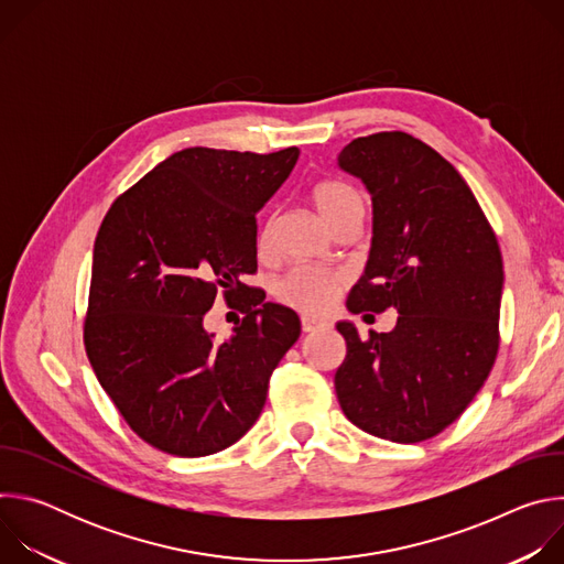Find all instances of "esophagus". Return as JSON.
<instances>
[{
  "instance_id": "esophagus-1",
  "label": "esophagus",
  "mask_w": 564,
  "mask_h": 564,
  "mask_svg": "<svg viewBox=\"0 0 564 564\" xmlns=\"http://www.w3.org/2000/svg\"><path fill=\"white\" fill-rule=\"evenodd\" d=\"M326 326H328L326 321H321V318H314V316H307V314L301 316L303 333H314V330H321V328H326Z\"/></svg>"
}]
</instances>
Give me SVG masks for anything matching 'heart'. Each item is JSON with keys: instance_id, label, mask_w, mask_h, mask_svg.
I'll return each instance as SVG.
<instances>
[{"instance_id": "b5f03b06", "label": "heart", "mask_w": 564, "mask_h": 564, "mask_svg": "<svg viewBox=\"0 0 564 564\" xmlns=\"http://www.w3.org/2000/svg\"><path fill=\"white\" fill-rule=\"evenodd\" d=\"M314 207L318 216L324 218L333 229L346 220L364 216V198L361 194L341 181H326L314 187L312 192ZM274 240V220H268L259 236V250L268 252ZM346 285V274L318 268H296L285 274L276 288V296L307 314L328 312L341 288Z\"/></svg>"}]
</instances>
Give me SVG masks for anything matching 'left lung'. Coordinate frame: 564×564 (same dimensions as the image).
I'll return each instance as SVG.
<instances>
[{
	"label": "left lung",
	"instance_id": "1",
	"mask_svg": "<svg viewBox=\"0 0 564 564\" xmlns=\"http://www.w3.org/2000/svg\"><path fill=\"white\" fill-rule=\"evenodd\" d=\"M372 196V243L348 294L352 314L397 310L361 339L339 321L341 411L361 431L415 444L453 424L485 386L500 346L498 238L457 170L404 131L357 138L337 158ZM368 316V314H366Z\"/></svg>",
	"mask_w": 564,
	"mask_h": 564
}]
</instances>
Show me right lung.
Returning <instances> with one entry per match:
<instances>
[{
    "mask_svg": "<svg viewBox=\"0 0 564 564\" xmlns=\"http://www.w3.org/2000/svg\"><path fill=\"white\" fill-rule=\"evenodd\" d=\"M299 149L189 147L172 153L107 212L96 246L85 346L124 422L151 446L203 457L243 437L268 383L301 335L294 310L254 296L216 344L203 318L218 288L254 294L257 212Z\"/></svg>",
    "mask_w": 564,
    "mask_h": 564,
    "instance_id": "right-lung-1",
    "label": "right lung"
}]
</instances>
